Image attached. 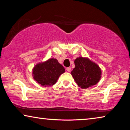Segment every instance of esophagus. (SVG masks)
<instances>
[{
  "mask_svg": "<svg viewBox=\"0 0 130 130\" xmlns=\"http://www.w3.org/2000/svg\"><path fill=\"white\" fill-rule=\"evenodd\" d=\"M67 70L68 72H70V70H71V68H70V67L67 68Z\"/></svg>",
  "mask_w": 130,
  "mask_h": 130,
  "instance_id": "esophagus-1",
  "label": "esophagus"
}]
</instances>
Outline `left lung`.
Here are the masks:
<instances>
[{
	"label": "left lung",
	"mask_w": 130,
	"mask_h": 130,
	"mask_svg": "<svg viewBox=\"0 0 130 130\" xmlns=\"http://www.w3.org/2000/svg\"><path fill=\"white\" fill-rule=\"evenodd\" d=\"M75 68L71 74L77 85L87 89L96 85L101 78L102 70L96 63L89 58L80 57L74 60Z\"/></svg>",
	"instance_id": "8db88e82"
}]
</instances>
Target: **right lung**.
Wrapping results in <instances>:
<instances>
[{"mask_svg":"<svg viewBox=\"0 0 130 130\" xmlns=\"http://www.w3.org/2000/svg\"><path fill=\"white\" fill-rule=\"evenodd\" d=\"M65 68L56 58L38 63L32 69V76L35 80L43 87H50L56 83Z\"/></svg>","mask_w":130,"mask_h":130,"instance_id":"1","label":"right lung"}]
</instances>
